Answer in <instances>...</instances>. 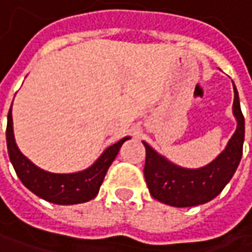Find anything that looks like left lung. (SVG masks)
Instances as JSON below:
<instances>
[{
    "instance_id": "obj_1",
    "label": "left lung",
    "mask_w": 252,
    "mask_h": 252,
    "mask_svg": "<svg viewBox=\"0 0 252 252\" xmlns=\"http://www.w3.org/2000/svg\"><path fill=\"white\" fill-rule=\"evenodd\" d=\"M233 88V113L237 121V129L226 149L208 165L196 169L182 168L143 141L146 147L144 178L153 198L175 208L196 206L216 198L233 178L243 156L244 143V116L236 85Z\"/></svg>"
}]
</instances>
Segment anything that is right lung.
<instances>
[{"label":"right lung","instance_id":"add662e5","mask_svg":"<svg viewBox=\"0 0 252 252\" xmlns=\"http://www.w3.org/2000/svg\"><path fill=\"white\" fill-rule=\"evenodd\" d=\"M129 139L130 137H123L118 143L109 146L91 167L84 171L73 174H53L36 167L19 151L14 137L12 112L11 109L8 112L6 147L16 175L34 195L56 205H77L95 198L99 192L108 168L121 150L122 144Z\"/></svg>","mask_w":252,"mask_h":252}]
</instances>
